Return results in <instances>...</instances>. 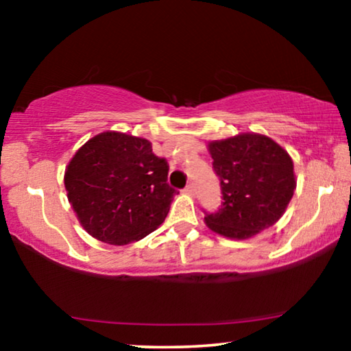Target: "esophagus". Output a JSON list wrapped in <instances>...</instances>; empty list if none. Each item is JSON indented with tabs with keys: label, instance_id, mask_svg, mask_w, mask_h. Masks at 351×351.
Here are the masks:
<instances>
[{
	"label": "esophagus",
	"instance_id": "esophagus-1",
	"mask_svg": "<svg viewBox=\"0 0 351 351\" xmlns=\"http://www.w3.org/2000/svg\"><path fill=\"white\" fill-rule=\"evenodd\" d=\"M184 191H185L186 195H195V185H193V184H189V185H186L185 189H184Z\"/></svg>",
	"mask_w": 351,
	"mask_h": 351
}]
</instances>
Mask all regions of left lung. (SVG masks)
Listing matches in <instances>:
<instances>
[{"label":"left lung","mask_w":351,"mask_h":351,"mask_svg":"<svg viewBox=\"0 0 351 351\" xmlns=\"http://www.w3.org/2000/svg\"><path fill=\"white\" fill-rule=\"evenodd\" d=\"M209 152L223 201L215 213H206L208 227L222 237L247 239L276 223L295 190L287 152L261 134L210 142Z\"/></svg>","instance_id":"obj_1"}]
</instances>
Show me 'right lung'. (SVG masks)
I'll use <instances>...</instances> for the list:
<instances>
[{
  "label": "right lung",
  "mask_w": 351,
  "mask_h": 351,
  "mask_svg": "<svg viewBox=\"0 0 351 351\" xmlns=\"http://www.w3.org/2000/svg\"><path fill=\"white\" fill-rule=\"evenodd\" d=\"M169 165L147 138L102 132L84 143L65 171L71 208L99 241L129 244L165 222L177 190L167 184Z\"/></svg>",
  "instance_id": "obj_1"
}]
</instances>
